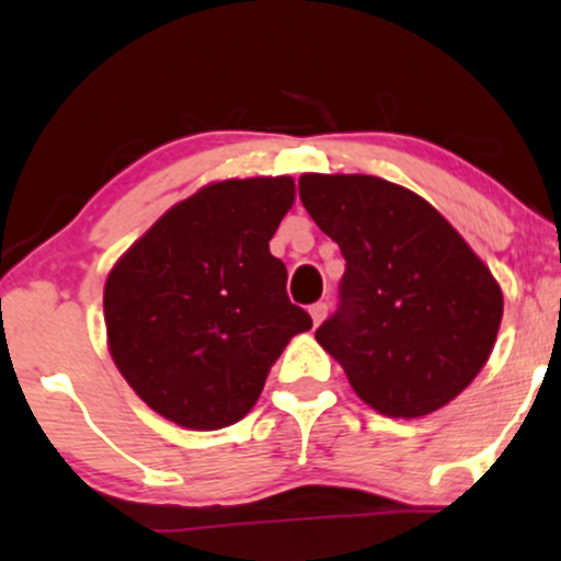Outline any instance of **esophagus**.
Instances as JSON below:
<instances>
[{"label":"esophagus","instance_id":"1","mask_svg":"<svg viewBox=\"0 0 561 561\" xmlns=\"http://www.w3.org/2000/svg\"><path fill=\"white\" fill-rule=\"evenodd\" d=\"M309 311H311L313 324H322L324 319H328V304H313Z\"/></svg>","mask_w":561,"mask_h":561}]
</instances>
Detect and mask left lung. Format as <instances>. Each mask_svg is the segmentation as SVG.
I'll use <instances>...</instances> for the list:
<instances>
[{"instance_id":"8db88e82","label":"left lung","mask_w":561,"mask_h":561,"mask_svg":"<svg viewBox=\"0 0 561 561\" xmlns=\"http://www.w3.org/2000/svg\"><path fill=\"white\" fill-rule=\"evenodd\" d=\"M300 202L346 257L341 309L317 341L389 417L445 408L495 346L503 293L466 239L415 191L375 175L304 172Z\"/></svg>"}]
</instances>
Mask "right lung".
I'll return each mask as SVG.
<instances>
[{
    "label": "right lung",
    "mask_w": 561,
    "mask_h": 561,
    "mask_svg": "<svg viewBox=\"0 0 561 561\" xmlns=\"http://www.w3.org/2000/svg\"><path fill=\"white\" fill-rule=\"evenodd\" d=\"M295 181L231 178L172 205L103 287L108 351L130 389L183 428L242 421L271 365L311 317L287 298L268 242Z\"/></svg>",
    "instance_id": "right-lung-1"
}]
</instances>
